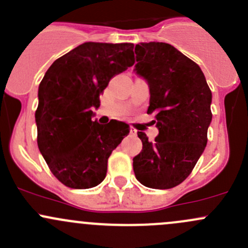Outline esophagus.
Masks as SVG:
<instances>
[{"label":"esophagus","instance_id":"1","mask_svg":"<svg viewBox=\"0 0 248 248\" xmlns=\"http://www.w3.org/2000/svg\"><path fill=\"white\" fill-rule=\"evenodd\" d=\"M131 133H137V131L134 128H131Z\"/></svg>","mask_w":248,"mask_h":248}]
</instances>
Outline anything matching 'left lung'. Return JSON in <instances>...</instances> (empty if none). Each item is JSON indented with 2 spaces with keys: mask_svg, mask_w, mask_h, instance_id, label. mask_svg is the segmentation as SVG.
Here are the masks:
<instances>
[{
  "mask_svg": "<svg viewBox=\"0 0 248 248\" xmlns=\"http://www.w3.org/2000/svg\"><path fill=\"white\" fill-rule=\"evenodd\" d=\"M134 51V71L150 87L147 114H155L159 133L149 141L138 132L142 150L133 170L144 186L172 188L187 179L206 146L211 90L201 67L170 44L139 43Z\"/></svg>",
  "mask_w": 248,
  "mask_h": 248,
  "instance_id": "obj_1",
  "label": "left lung"
}]
</instances>
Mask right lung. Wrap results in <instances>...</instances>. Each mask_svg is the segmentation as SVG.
I'll return each mask as SVG.
<instances>
[{
    "instance_id": "add662e5",
    "label": "right lung",
    "mask_w": 248,
    "mask_h": 248,
    "mask_svg": "<svg viewBox=\"0 0 248 248\" xmlns=\"http://www.w3.org/2000/svg\"><path fill=\"white\" fill-rule=\"evenodd\" d=\"M134 44L86 42L57 59L38 89L37 142L47 167L69 188L104 180L112 150L129 133L124 122L92 121L110 79L133 66Z\"/></svg>"
}]
</instances>
